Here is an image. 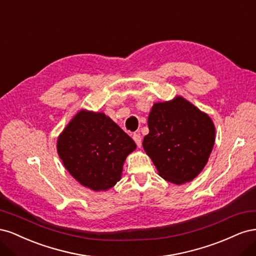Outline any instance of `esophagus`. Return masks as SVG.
I'll use <instances>...</instances> for the list:
<instances>
[{
	"mask_svg": "<svg viewBox=\"0 0 256 256\" xmlns=\"http://www.w3.org/2000/svg\"><path fill=\"white\" fill-rule=\"evenodd\" d=\"M132 138L134 140L136 144L138 145V147H141V145H142V140H141L140 134H134L132 136Z\"/></svg>",
	"mask_w": 256,
	"mask_h": 256,
	"instance_id": "1",
	"label": "esophagus"
}]
</instances>
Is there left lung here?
Listing matches in <instances>:
<instances>
[{
    "instance_id": "1",
    "label": "left lung",
    "mask_w": 256,
    "mask_h": 256,
    "mask_svg": "<svg viewBox=\"0 0 256 256\" xmlns=\"http://www.w3.org/2000/svg\"><path fill=\"white\" fill-rule=\"evenodd\" d=\"M143 148L164 180L189 182L202 172L214 144V125L206 113L177 96L157 102L148 115Z\"/></svg>"
}]
</instances>
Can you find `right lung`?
<instances>
[{
    "label": "right lung",
    "instance_id": "add662e5",
    "mask_svg": "<svg viewBox=\"0 0 256 256\" xmlns=\"http://www.w3.org/2000/svg\"><path fill=\"white\" fill-rule=\"evenodd\" d=\"M56 147L76 180L104 191L120 180L124 162L136 145L109 116L81 110L60 134Z\"/></svg>",
    "mask_w": 256,
    "mask_h": 256
}]
</instances>
